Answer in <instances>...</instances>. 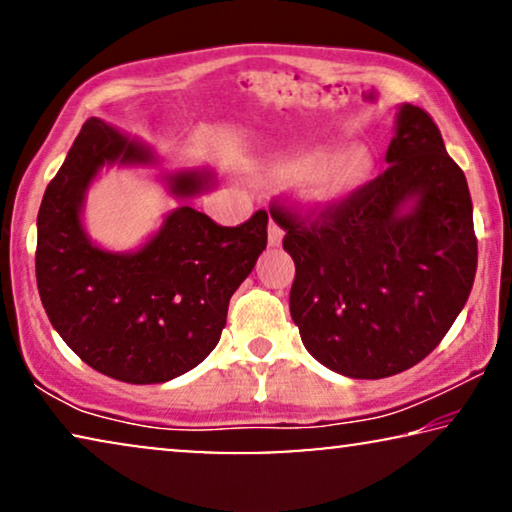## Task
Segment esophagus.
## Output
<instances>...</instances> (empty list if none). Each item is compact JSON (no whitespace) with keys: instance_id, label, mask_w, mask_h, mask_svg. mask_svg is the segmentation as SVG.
Here are the masks:
<instances>
[{"instance_id":"obj_1","label":"esophagus","mask_w":512,"mask_h":512,"mask_svg":"<svg viewBox=\"0 0 512 512\" xmlns=\"http://www.w3.org/2000/svg\"><path fill=\"white\" fill-rule=\"evenodd\" d=\"M282 240H284V230L279 228L277 221L270 219V226H268V244H270V247H279V244H282Z\"/></svg>"}]
</instances>
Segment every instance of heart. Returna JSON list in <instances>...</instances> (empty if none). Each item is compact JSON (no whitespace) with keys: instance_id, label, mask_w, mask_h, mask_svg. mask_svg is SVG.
<instances>
[{"instance_id":"b5f03b06","label":"heart","mask_w":512,"mask_h":512,"mask_svg":"<svg viewBox=\"0 0 512 512\" xmlns=\"http://www.w3.org/2000/svg\"><path fill=\"white\" fill-rule=\"evenodd\" d=\"M373 172V151L361 144L340 153L328 146L284 153L258 167V174L270 184H296L298 200L307 212L340 207L368 184Z\"/></svg>"}]
</instances>
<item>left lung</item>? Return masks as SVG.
<instances>
[{
    "label": "left lung",
    "instance_id": "obj_1",
    "mask_svg": "<svg viewBox=\"0 0 512 512\" xmlns=\"http://www.w3.org/2000/svg\"><path fill=\"white\" fill-rule=\"evenodd\" d=\"M387 172L312 223L286 209L296 263L289 307L321 366L354 380L403 373L429 356L464 310L478 268L473 202L424 109L403 102Z\"/></svg>",
    "mask_w": 512,
    "mask_h": 512
}]
</instances>
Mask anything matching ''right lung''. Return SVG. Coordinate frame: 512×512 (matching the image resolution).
<instances>
[{"mask_svg":"<svg viewBox=\"0 0 512 512\" xmlns=\"http://www.w3.org/2000/svg\"><path fill=\"white\" fill-rule=\"evenodd\" d=\"M160 166L142 139L88 118L37 216V286L67 347L97 373L160 384L209 356L226 326L230 296L268 244V214L223 228L188 205L214 186L209 167L163 170L182 207L142 248L109 252L82 226L85 195L102 169Z\"/></svg>","mask_w":512,"mask_h":512,"instance_id":"obj_1","label":"right lung"}]
</instances>
